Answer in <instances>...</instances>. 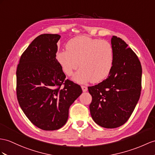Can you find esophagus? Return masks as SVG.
I'll return each mask as SVG.
<instances>
[{"label":"esophagus","instance_id":"esophagus-1","mask_svg":"<svg viewBox=\"0 0 155 155\" xmlns=\"http://www.w3.org/2000/svg\"><path fill=\"white\" fill-rule=\"evenodd\" d=\"M81 89H82V90H83V91L84 92H86L88 90V88H87V87H86V86H81Z\"/></svg>","mask_w":155,"mask_h":155}]
</instances>
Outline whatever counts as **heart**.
Listing matches in <instances>:
<instances>
[{"instance_id": "b5f03b06", "label": "heart", "mask_w": 155, "mask_h": 155, "mask_svg": "<svg viewBox=\"0 0 155 155\" xmlns=\"http://www.w3.org/2000/svg\"><path fill=\"white\" fill-rule=\"evenodd\" d=\"M56 59L64 73L68 76L78 68L80 62L81 68L73 76L77 83H99L110 74L114 52L108 41L81 35L70 39L66 45V50L58 52Z\"/></svg>"}]
</instances>
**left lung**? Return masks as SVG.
I'll return each mask as SVG.
<instances>
[{
	"label": "left lung",
	"mask_w": 155,
	"mask_h": 155,
	"mask_svg": "<svg viewBox=\"0 0 155 155\" xmlns=\"http://www.w3.org/2000/svg\"><path fill=\"white\" fill-rule=\"evenodd\" d=\"M114 61L108 78L89 87L92 97L89 105L93 120L105 128L122 126L130 118L139 99L142 68L137 55L122 39L112 36Z\"/></svg>",
	"instance_id": "1"
}]
</instances>
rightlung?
Here are the masks:
<instances>
[{
	"mask_svg": "<svg viewBox=\"0 0 155 155\" xmlns=\"http://www.w3.org/2000/svg\"><path fill=\"white\" fill-rule=\"evenodd\" d=\"M60 38L58 34L36 37L21 56L16 70L19 104L33 124L46 131L65 125L70 107L82 93L80 85L65 80L56 59Z\"/></svg>",
	"mask_w": 155,
	"mask_h": 155,
	"instance_id": "1",
	"label": "right lung"
}]
</instances>
